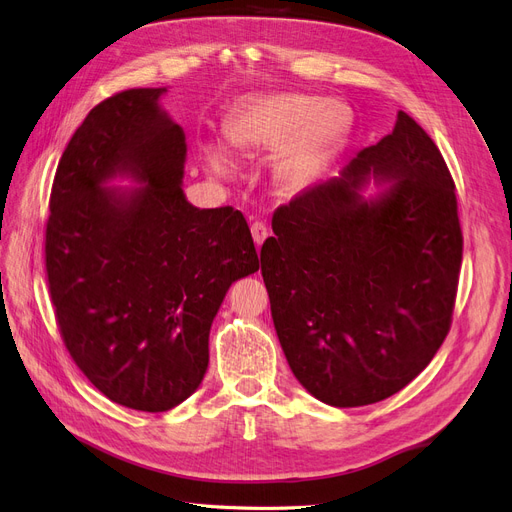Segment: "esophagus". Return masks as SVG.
I'll return each mask as SVG.
<instances>
[{"label": "esophagus", "instance_id": "esophagus-1", "mask_svg": "<svg viewBox=\"0 0 512 512\" xmlns=\"http://www.w3.org/2000/svg\"><path fill=\"white\" fill-rule=\"evenodd\" d=\"M251 234H253L255 244H257V246H261V244H263V240H266V238L270 236V230H268L266 223H263V221H255V223L251 225Z\"/></svg>", "mask_w": 512, "mask_h": 512}]
</instances>
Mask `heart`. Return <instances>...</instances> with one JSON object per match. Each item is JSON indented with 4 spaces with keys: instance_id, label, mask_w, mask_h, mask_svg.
I'll use <instances>...</instances> for the list:
<instances>
[{
    "instance_id": "b5f03b06",
    "label": "heart",
    "mask_w": 512,
    "mask_h": 512,
    "mask_svg": "<svg viewBox=\"0 0 512 512\" xmlns=\"http://www.w3.org/2000/svg\"><path fill=\"white\" fill-rule=\"evenodd\" d=\"M342 105L318 103L299 94H268L236 109L225 120V141L236 154L257 158L276 151L274 177L287 189L314 181L348 135Z\"/></svg>"
}]
</instances>
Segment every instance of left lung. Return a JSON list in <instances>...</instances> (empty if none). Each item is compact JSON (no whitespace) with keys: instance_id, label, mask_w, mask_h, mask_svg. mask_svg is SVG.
I'll return each instance as SVG.
<instances>
[{"instance_id":"1","label":"left lung","mask_w":512,"mask_h":512,"mask_svg":"<svg viewBox=\"0 0 512 512\" xmlns=\"http://www.w3.org/2000/svg\"><path fill=\"white\" fill-rule=\"evenodd\" d=\"M392 178L375 201L357 189ZM261 274L291 371L318 401L361 407L403 390L451 327L462 266L456 183L405 111L337 177L274 211Z\"/></svg>"}]
</instances>
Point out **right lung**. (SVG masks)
<instances>
[{
    "mask_svg": "<svg viewBox=\"0 0 512 512\" xmlns=\"http://www.w3.org/2000/svg\"><path fill=\"white\" fill-rule=\"evenodd\" d=\"M166 88H130L92 107L50 192L46 276L65 348L113 403L168 411L208 367V333L232 282L259 270L232 206L196 208L181 189L185 135L158 107ZM132 174L146 185H100Z\"/></svg>",
    "mask_w": 512,
    "mask_h": 512,
    "instance_id": "right-lung-1",
    "label": "right lung"
}]
</instances>
